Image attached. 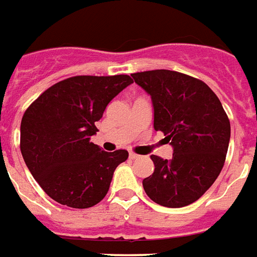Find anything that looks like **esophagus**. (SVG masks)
<instances>
[{
  "instance_id": "34e87169",
  "label": "esophagus",
  "mask_w": 257,
  "mask_h": 257,
  "mask_svg": "<svg viewBox=\"0 0 257 257\" xmlns=\"http://www.w3.org/2000/svg\"><path fill=\"white\" fill-rule=\"evenodd\" d=\"M140 158V156L136 153H130V160H138Z\"/></svg>"
}]
</instances>
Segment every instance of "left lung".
<instances>
[{
	"mask_svg": "<svg viewBox=\"0 0 257 257\" xmlns=\"http://www.w3.org/2000/svg\"><path fill=\"white\" fill-rule=\"evenodd\" d=\"M152 96L154 130L173 146L171 160L150 156L154 172L142 181L150 199L165 207L194 203L213 186L226 160L230 121L209 85L179 71L131 74Z\"/></svg>",
	"mask_w": 257,
	"mask_h": 257,
	"instance_id": "obj_1",
	"label": "left lung"
}]
</instances>
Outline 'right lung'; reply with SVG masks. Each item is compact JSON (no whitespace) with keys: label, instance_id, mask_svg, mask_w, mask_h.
<instances>
[{"label":"right lung","instance_id":"add662e5","mask_svg":"<svg viewBox=\"0 0 257 257\" xmlns=\"http://www.w3.org/2000/svg\"><path fill=\"white\" fill-rule=\"evenodd\" d=\"M133 84L127 74L76 76L40 94L23 115L20 150L46 194L74 209L97 204L127 150L104 152L90 142L108 103Z\"/></svg>","mask_w":257,"mask_h":257}]
</instances>
